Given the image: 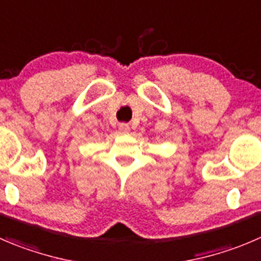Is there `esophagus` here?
Masks as SVG:
<instances>
[{"label": "esophagus", "instance_id": "1", "mask_svg": "<svg viewBox=\"0 0 261 261\" xmlns=\"http://www.w3.org/2000/svg\"><path fill=\"white\" fill-rule=\"evenodd\" d=\"M118 128H120V131L122 134H127L128 131H130V126H128L127 123H120Z\"/></svg>", "mask_w": 261, "mask_h": 261}]
</instances>
